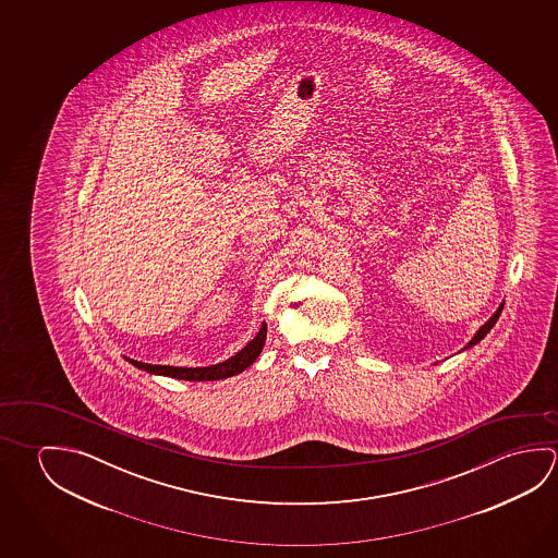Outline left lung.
Listing matches in <instances>:
<instances>
[{"label": "left lung", "instance_id": "8db88e82", "mask_svg": "<svg viewBox=\"0 0 558 558\" xmlns=\"http://www.w3.org/2000/svg\"><path fill=\"white\" fill-rule=\"evenodd\" d=\"M502 310H504V303H500V305H498V310L494 311L493 317H490V319L486 320V323H484V325H483V327H481V329L476 330L475 337H473V338H471V340H469V344H466V347L463 348V350H466V348L475 347V344H478V342H481V340H483V338L486 337V335H488V332H490V329H493L494 325H496V320H498V317H500V313H502Z\"/></svg>", "mask_w": 558, "mask_h": 558}]
</instances>
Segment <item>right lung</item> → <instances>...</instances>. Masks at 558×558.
Masks as SVG:
<instances>
[{"mask_svg":"<svg viewBox=\"0 0 558 558\" xmlns=\"http://www.w3.org/2000/svg\"><path fill=\"white\" fill-rule=\"evenodd\" d=\"M266 340V323H263L260 330L256 332V337L248 342L247 347L241 348L235 356L223 360L220 364L204 367H177V366H154V364H144L132 357H126L132 366L137 369H144L147 374L165 375V377H174V379H183V381H218L226 379L231 375L245 372L251 364H255L256 357L260 356Z\"/></svg>","mask_w":558,"mask_h":558,"instance_id":"right-lung-1","label":"right lung"}]
</instances>
